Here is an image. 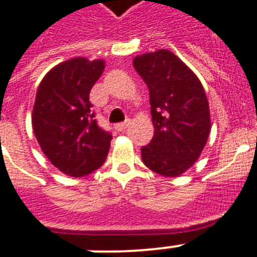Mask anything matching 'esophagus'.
<instances>
[{
    "label": "esophagus",
    "instance_id": "esophagus-1",
    "mask_svg": "<svg viewBox=\"0 0 257 257\" xmlns=\"http://www.w3.org/2000/svg\"><path fill=\"white\" fill-rule=\"evenodd\" d=\"M128 126H129V120H126V121L114 125V129H116L117 132H122V131H125V129L128 128Z\"/></svg>",
    "mask_w": 257,
    "mask_h": 257
}]
</instances>
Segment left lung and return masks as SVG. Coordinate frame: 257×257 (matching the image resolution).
<instances>
[{"label":"left lung","instance_id":"1","mask_svg":"<svg viewBox=\"0 0 257 257\" xmlns=\"http://www.w3.org/2000/svg\"><path fill=\"white\" fill-rule=\"evenodd\" d=\"M133 67L149 88L154 136L141 148L152 172L178 177L201 156L211 131L203 85L193 71L169 50L143 54Z\"/></svg>","mask_w":257,"mask_h":257}]
</instances>
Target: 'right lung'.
I'll return each instance as SVG.
<instances>
[{
    "label": "right lung",
    "mask_w": 257,
    "mask_h": 257,
    "mask_svg": "<svg viewBox=\"0 0 257 257\" xmlns=\"http://www.w3.org/2000/svg\"><path fill=\"white\" fill-rule=\"evenodd\" d=\"M104 60L74 58L45 75L35 96L33 129L49 161L70 177H84L104 164L112 135L100 128L89 92Z\"/></svg>",
    "instance_id": "add662e5"
}]
</instances>
